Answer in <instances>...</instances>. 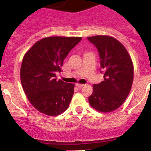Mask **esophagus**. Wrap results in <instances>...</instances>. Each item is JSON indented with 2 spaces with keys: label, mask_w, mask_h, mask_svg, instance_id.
I'll list each match as a JSON object with an SVG mask.
<instances>
[{
  "label": "esophagus",
  "mask_w": 151,
  "mask_h": 151,
  "mask_svg": "<svg viewBox=\"0 0 151 151\" xmlns=\"http://www.w3.org/2000/svg\"><path fill=\"white\" fill-rule=\"evenodd\" d=\"M76 86L78 88H82L84 86V85H82V84L77 83V84H76Z\"/></svg>",
  "instance_id": "obj_1"
}]
</instances>
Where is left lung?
<instances>
[{"label":"left lung","mask_w":151,"mask_h":151,"mask_svg":"<svg viewBox=\"0 0 151 151\" xmlns=\"http://www.w3.org/2000/svg\"><path fill=\"white\" fill-rule=\"evenodd\" d=\"M99 51L104 80L93 85L88 97L91 106L101 113H110L125 102L134 78V66L124 45L109 35L88 37Z\"/></svg>","instance_id":"left-lung-1"}]
</instances>
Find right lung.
Instances as JSON below:
<instances>
[{"label":"right lung","instance_id":"right-lung-1","mask_svg":"<svg viewBox=\"0 0 151 151\" xmlns=\"http://www.w3.org/2000/svg\"><path fill=\"white\" fill-rule=\"evenodd\" d=\"M81 37H47L38 41L26 52L20 69L22 87L28 100L40 113L56 116L69 107L75 84L57 81L69 52Z\"/></svg>","mask_w":151,"mask_h":151}]
</instances>
